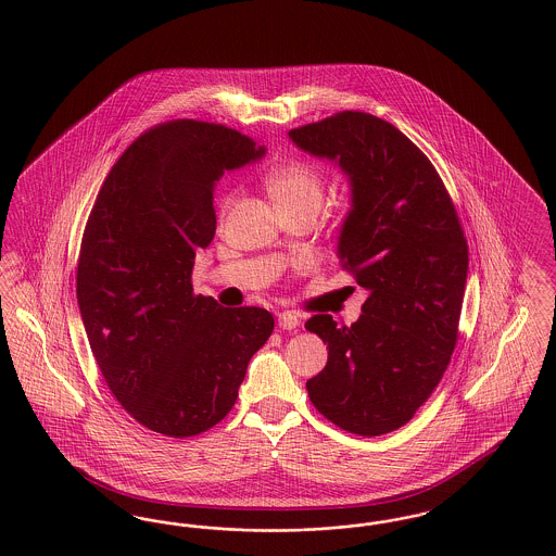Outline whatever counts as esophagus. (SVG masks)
Returning a JSON list of instances; mask_svg holds the SVG:
<instances>
[{
  "label": "esophagus",
  "mask_w": 556,
  "mask_h": 556,
  "mask_svg": "<svg viewBox=\"0 0 556 556\" xmlns=\"http://www.w3.org/2000/svg\"><path fill=\"white\" fill-rule=\"evenodd\" d=\"M300 325V318L295 313H291V311H286V313H281L279 315V327L283 329V331H291V329H295Z\"/></svg>",
  "instance_id": "1"
}]
</instances>
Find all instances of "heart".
Listing matches in <instances>:
<instances>
[{
  "instance_id": "obj_1",
  "label": "heart",
  "mask_w": 556,
  "mask_h": 556,
  "mask_svg": "<svg viewBox=\"0 0 556 556\" xmlns=\"http://www.w3.org/2000/svg\"><path fill=\"white\" fill-rule=\"evenodd\" d=\"M265 186L279 211L295 206L320 208L325 198V177L315 164L306 160H286L266 170ZM238 191H227L218 202V214L233 208Z\"/></svg>"
}]
</instances>
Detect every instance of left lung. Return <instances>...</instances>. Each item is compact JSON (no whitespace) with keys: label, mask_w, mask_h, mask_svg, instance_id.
I'll return each mask as SVG.
<instances>
[{"label":"left lung","mask_w":556,"mask_h":556,"mask_svg":"<svg viewBox=\"0 0 556 556\" xmlns=\"http://www.w3.org/2000/svg\"><path fill=\"white\" fill-rule=\"evenodd\" d=\"M290 137L348 173L352 211L340 236V266L369 290L350 327L331 315L306 320L329 348L325 369L306 390L331 424L383 435L415 417L448 369L469 268L467 238L435 166L392 123L344 110Z\"/></svg>","instance_id":"obj_1"}]
</instances>
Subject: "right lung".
<instances>
[{"mask_svg": "<svg viewBox=\"0 0 556 556\" xmlns=\"http://www.w3.org/2000/svg\"><path fill=\"white\" fill-rule=\"evenodd\" d=\"M263 152L225 125L160 123L114 162L89 212L77 261L85 333L110 392L162 435L220 424L273 333L265 308H223L191 283L216 231L214 184Z\"/></svg>", "mask_w": 556, "mask_h": 556, "instance_id": "1", "label": "right lung"}]
</instances>
